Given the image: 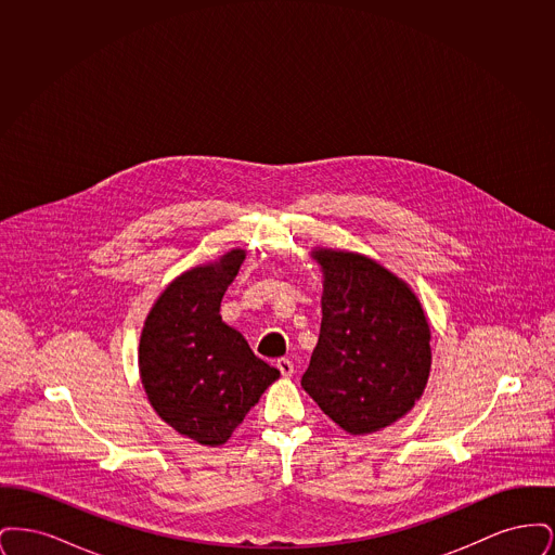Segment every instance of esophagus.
I'll return each instance as SVG.
<instances>
[{
    "mask_svg": "<svg viewBox=\"0 0 555 555\" xmlns=\"http://www.w3.org/2000/svg\"><path fill=\"white\" fill-rule=\"evenodd\" d=\"M276 369L281 370V374L285 378H289L291 374H293V362L287 360V358H281V360H276Z\"/></svg>",
    "mask_w": 555,
    "mask_h": 555,
    "instance_id": "obj_1",
    "label": "esophagus"
}]
</instances>
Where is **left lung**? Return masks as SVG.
Listing matches in <instances>:
<instances>
[{
	"label": "left lung",
	"instance_id": "1",
	"mask_svg": "<svg viewBox=\"0 0 555 555\" xmlns=\"http://www.w3.org/2000/svg\"><path fill=\"white\" fill-rule=\"evenodd\" d=\"M322 324L301 387L349 435H372L423 397L430 326L412 287L369 256L314 247Z\"/></svg>",
	"mask_w": 555,
	"mask_h": 555
}]
</instances>
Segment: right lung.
Masks as SVG:
<instances>
[{
	"label": "right lung",
	"mask_w": 555,
	"mask_h": 555,
	"mask_svg": "<svg viewBox=\"0 0 555 555\" xmlns=\"http://www.w3.org/2000/svg\"><path fill=\"white\" fill-rule=\"evenodd\" d=\"M245 249L189 268L159 293L143 322L139 376L159 418L186 439L218 448L281 372L222 322L220 301Z\"/></svg>",
	"instance_id": "right-lung-1"
}]
</instances>
